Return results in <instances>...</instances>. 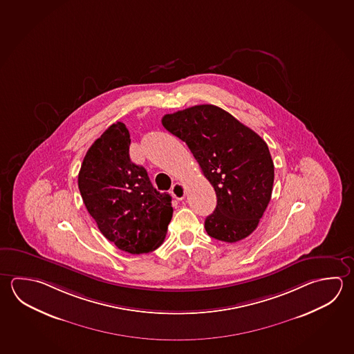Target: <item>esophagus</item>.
I'll use <instances>...</instances> for the list:
<instances>
[{"label": "esophagus", "mask_w": 354, "mask_h": 354, "mask_svg": "<svg viewBox=\"0 0 354 354\" xmlns=\"http://www.w3.org/2000/svg\"><path fill=\"white\" fill-rule=\"evenodd\" d=\"M171 192H172V196H174L176 200L182 201L185 198V196H186V188H185L182 183H174Z\"/></svg>", "instance_id": "34e87169"}]
</instances>
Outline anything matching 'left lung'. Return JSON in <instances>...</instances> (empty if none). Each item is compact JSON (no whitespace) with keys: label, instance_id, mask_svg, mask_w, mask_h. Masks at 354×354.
<instances>
[{"label":"left lung","instance_id":"8db88e82","mask_svg":"<svg viewBox=\"0 0 354 354\" xmlns=\"http://www.w3.org/2000/svg\"><path fill=\"white\" fill-rule=\"evenodd\" d=\"M162 124L186 142L216 191L217 206L205 221L208 236L228 243L248 237L272 196L274 166L267 143L213 104L165 115Z\"/></svg>","mask_w":354,"mask_h":354}]
</instances>
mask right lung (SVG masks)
Masks as SVG:
<instances>
[{"mask_svg": "<svg viewBox=\"0 0 354 354\" xmlns=\"http://www.w3.org/2000/svg\"><path fill=\"white\" fill-rule=\"evenodd\" d=\"M129 145L124 123L111 124L84 156L78 188L103 236L121 251L141 254L163 243L174 208L172 197L131 162Z\"/></svg>", "mask_w": 354, "mask_h": 354, "instance_id": "right-lung-1", "label": "right lung"}]
</instances>
